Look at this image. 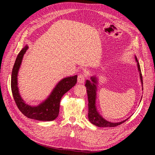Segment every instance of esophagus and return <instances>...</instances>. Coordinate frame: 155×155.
<instances>
[{
	"instance_id": "esophagus-1",
	"label": "esophagus",
	"mask_w": 155,
	"mask_h": 155,
	"mask_svg": "<svg viewBox=\"0 0 155 155\" xmlns=\"http://www.w3.org/2000/svg\"><path fill=\"white\" fill-rule=\"evenodd\" d=\"M85 80V74H80L78 77V82L79 83H83Z\"/></svg>"
}]
</instances>
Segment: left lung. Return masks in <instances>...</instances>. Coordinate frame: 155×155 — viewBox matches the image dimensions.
Instances as JSON below:
<instances>
[{"label":"left lung","instance_id":"obj_1","mask_svg":"<svg viewBox=\"0 0 155 155\" xmlns=\"http://www.w3.org/2000/svg\"><path fill=\"white\" fill-rule=\"evenodd\" d=\"M136 61H137L138 64V68L140 73V77L141 79L142 85L143 87V79H142V75L141 72V69H140V64L138 63V59L137 57H135ZM92 83L87 80L85 83V87L87 88V92L88 95V118L90 122L93 125L96 126L100 127H114L120 124H123L124 122L127 120H124L121 122L118 123H112L108 121L105 120L104 118H102L97 111L96 107V83H97V79L95 77L91 78ZM142 100V99H141Z\"/></svg>","mask_w":155,"mask_h":155}]
</instances>
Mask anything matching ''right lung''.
I'll return each mask as SVG.
<instances>
[{
  "label": "right lung",
  "mask_w": 155,
  "mask_h": 155,
  "mask_svg": "<svg viewBox=\"0 0 155 155\" xmlns=\"http://www.w3.org/2000/svg\"><path fill=\"white\" fill-rule=\"evenodd\" d=\"M26 46L22 48L16 58L13 65L11 88L13 96L18 109L26 117L39 121H52L57 118L59 112L60 101L62 96L72 88L77 82V76L68 77L63 79L54 88L51 94L45 101L36 107H31L25 104L18 92L17 87V74L19 70L23 55L28 49Z\"/></svg>",
  "instance_id": "add662e5"
}]
</instances>
